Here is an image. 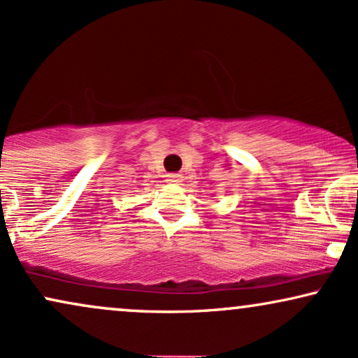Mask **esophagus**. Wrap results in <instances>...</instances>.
<instances>
[{
	"instance_id": "obj_1",
	"label": "esophagus",
	"mask_w": 358,
	"mask_h": 358,
	"mask_svg": "<svg viewBox=\"0 0 358 358\" xmlns=\"http://www.w3.org/2000/svg\"><path fill=\"white\" fill-rule=\"evenodd\" d=\"M167 182H171V184L180 182V176L179 174H167Z\"/></svg>"
}]
</instances>
